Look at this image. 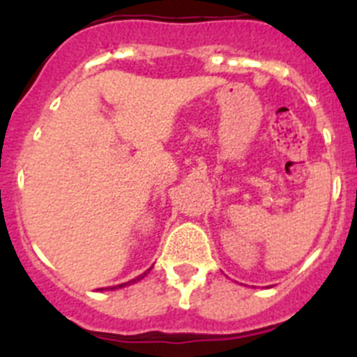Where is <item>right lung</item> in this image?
Listing matches in <instances>:
<instances>
[{
    "instance_id": "obj_1",
    "label": "right lung",
    "mask_w": 357,
    "mask_h": 357,
    "mask_svg": "<svg viewBox=\"0 0 357 357\" xmlns=\"http://www.w3.org/2000/svg\"><path fill=\"white\" fill-rule=\"evenodd\" d=\"M150 270H151V268H150ZM150 270H146V272H144V273H141V275H137V277H135V279L128 280V282H125V284H118V286H112V288H110V289H116V288H123V286H127V284H132V282H137V280L144 279V277H146V273H148V272H150Z\"/></svg>"
}]
</instances>
